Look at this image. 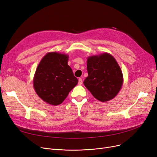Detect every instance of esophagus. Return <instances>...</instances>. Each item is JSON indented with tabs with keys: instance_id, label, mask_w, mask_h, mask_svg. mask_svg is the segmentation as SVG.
<instances>
[{
	"instance_id": "1",
	"label": "esophagus",
	"mask_w": 157,
	"mask_h": 157,
	"mask_svg": "<svg viewBox=\"0 0 157 157\" xmlns=\"http://www.w3.org/2000/svg\"><path fill=\"white\" fill-rule=\"evenodd\" d=\"M82 83H83V81H82V79L79 78L78 79V85H82Z\"/></svg>"
}]
</instances>
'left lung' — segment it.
<instances>
[{
  "label": "left lung",
  "instance_id": "left-lung-1",
  "mask_svg": "<svg viewBox=\"0 0 157 157\" xmlns=\"http://www.w3.org/2000/svg\"><path fill=\"white\" fill-rule=\"evenodd\" d=\"M88 77L83 83L92 95L101 102L111 101L120 91L123 74L116 59L108 53L87 58Z\"/></svg>",
  "mask_w": 157,
  "mask_h": 157
}]
</instances>
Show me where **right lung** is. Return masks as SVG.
<instances>
[{"mask_svg": "<svg viewBox=\"0 0 157 157\" xmlns=\"http://www.w3.org/2000/svg\"><path fill=\"white\" fill-rule=\"evenodd\" d=\"M68 59L67 54L49 52L36 69L33 85L37 95L48 104H62L78 83L67 64Z\"/></svg>", "mask_w": 157, "mask_h": 157, "instance_id": "add662e5", "label": "right lung"}]
</instances>
